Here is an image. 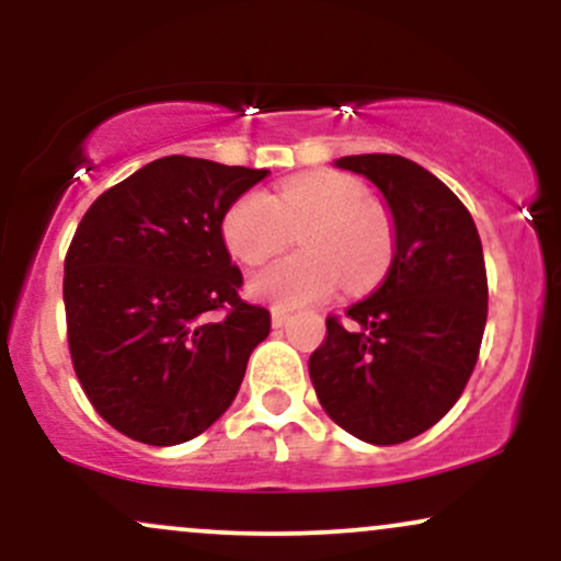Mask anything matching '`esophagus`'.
<instances>
[{
  "instance_id": "esophagus-1",
  "label": "esophagus",
  "mask_w": 561,
  "mask_h": 561,
  "mask_svg": "<svg viewBox=\"0 0 561 561\" xmlns=\"http://www.w3.org/2000/svg\"><path fill=\"white\" fill-rule=\"evenodd\" d=\"M287 319H289L287 311H279V308H274V311H272V324H274V330H282V327L287 324Z\"/></svg>"
}]
</instances>
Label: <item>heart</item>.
<instances>
[{
	"label": "heart",
	"instance_id": "b5f03b06",
	"mask_svg": "<svg viewBox=\"0 0 561 561\" xmlns=\"http://www.w3.org/2000/svg\"><path fill=\"white\" fill-rule=\"evenodd\" d=\"M300 231V253L250 276L253 298L274 308H306L343 287L366 289L382 279L392 259V221L366 199L347 173H306L276 186L274 195L244 192L229 205L221 237L229 253L259 266Z\"/></svg>",
	"mask_w": 561,
	"mask_h": 561
}]
</instances>
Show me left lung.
Wrapping results in <instances>:
<instances>
[{"mask_svg": "<svg viewBox=\"0 0 561 561\" xmlns=\"http://www.w3.org/2000/svg\"><path fill=\"white\" fill-rule=\"evenodd\" d=\"M390 210L392 261L369 298L327 319L308 358L321 409L371 446H396L433 427L459 401L488 319L478 227L440 179L401 156H345Z\"/></svg>", "mask_w": 561, "mask_h": 561, "instance_id": "left-lung-1", "label": "left lung"}]
</instances>
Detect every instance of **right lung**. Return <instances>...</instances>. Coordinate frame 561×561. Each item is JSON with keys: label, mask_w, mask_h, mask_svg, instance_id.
Here are the masks:
<instances>
[{"label": "right lung", "mask_w": 561, "mask_h": 561, "mask_svg": "<svg viewBox=\"0 0 561 561\" xmlns=\"http://www.w3.org/2000/svg\"><path fill=\"white\" fill-rule=\"evenodd\" d=\"M266 173L169 156L81 218L62 282L70 358L96 414L131 440L176 446L205 433L268 337L272 317L240 300L221 237L229 205Z\"/></svg>", "instance_id": "obj_1"}]
</instances>
